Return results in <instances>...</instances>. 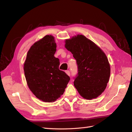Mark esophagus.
I'll return each instance as SVG.
<instances>
[{
  "label": "esophagus",
  "instance_id": "1",
  "mask_svg": "<svg viewBox=\"0 0 132 132\" xmlns=\"http://www.w3.org/2000/svg\"><path fill=\"white\" fill-rule=\"evenodd\" d=\"M65 73H66V74L68 75V76H70V71H69V70H67V71H65Z\"/></svg>",
  "mask_w": 132,
  "mask_h": 132
}]
</instances>
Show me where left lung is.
Masks as SVG:
<instances>
[{"label": "left lung", "instance_id": "8db88e82", "mask_svg": "<svg viewBox=\"0 0 132 132\" xmlns=\"http://www.w3.org/2000/svg\"><path fill=\"white\" fill-rule=\"evenodd\" d=\"M65 47L77 61L78 74L74 85L86 100L97 98L107 86L110 77V65L103 51L82 35L65 41Z\"/></svg>", "mask_w": 132, "mask_h": 132}]
</instances>
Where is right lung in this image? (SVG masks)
<instances>
[{
    "mask_svg": "<svg viewBox=\"0 0 132 132\" xmlns=\"http://www.w3.org/2000/svg\"><path fill=\"white\" fill-rule=\"evenodd\" d=\"M54 37L46 35L32 45L23 64L27 84L39 100L53 102L63 94L70 78L59 69V59L54 55Z\"/></svg>",
    "mask_w": 132,
    "mask_h": 132,
    "instance_id": "obj_1",
    "label": "right lung"
}]
</instances>
